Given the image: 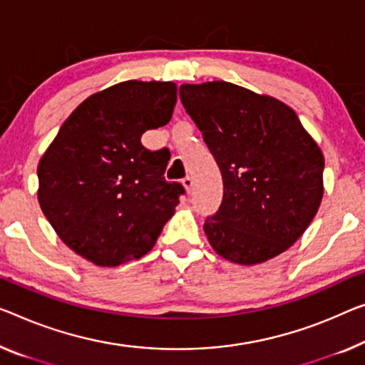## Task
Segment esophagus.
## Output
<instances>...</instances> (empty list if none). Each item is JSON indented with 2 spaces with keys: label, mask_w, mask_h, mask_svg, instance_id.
Instances as JSON below:
<instances>
[{
  "label": "esophagus",
  "mask_w": 365,
  "mask_h": 365,
  "mask_svg": "<svg viewBox=\"0 0 365 365\" xmlns=\"http://www.w3.org/2000/svg\"><path fill=\"white\" fill-rule=\"evenodd\" d=\"M182 183H183V187H185V190H187L188 193L192 192V190H193V178H192V177L187 175V177H185L183 180H182Z\"/></svg>",
  "instance_id": "1"
}]
</instances>
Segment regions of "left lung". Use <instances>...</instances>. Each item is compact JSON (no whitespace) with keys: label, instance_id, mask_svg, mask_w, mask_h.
<instances>
[{"label":"left lung","instance_id":"8db88e82","mask_svg":"<svg viewBox=\"0 0 365 365\" xmlns=\"http://www.w3.org/2000/svg\"><path fill=\"white\" fill-rule=\"evenodd\" d=\"M180 100L222 177L220 210L203 226L211 247L242 265L287 251L323 198L324 157L295 111L227 81L182 85Z\"/></svg>","mask_w":365,"mask_h":365}]
</instances>
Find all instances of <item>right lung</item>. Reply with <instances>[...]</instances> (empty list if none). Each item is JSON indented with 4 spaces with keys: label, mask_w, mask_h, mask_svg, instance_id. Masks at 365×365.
<instances>
[{
    "label": "right lung",
    "mask_w": 365,
    "mask_h": 365,
    "mask_svg": "<svg viewBox=\"0 0 365 365\" xmlns=\"http://www.w3.org/2000/svg\"><path fill=\"white\" fill-rule=\"evenodd\" d=\"M172 81L129 80L98 91L65 119L37 167L39 205L58 237L100 267L148 254L185 188L167 182L165 149L140 144L170 121Z\"/></svg>",
    "instance_id": "add662e5"
}]
</instances>
